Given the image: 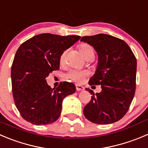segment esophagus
Masks as SVG:
<instances>
[{
  "label": "esophagus",
  "instance_id": "1",
  "mask_svg": "<svg viewBox=\"0 0 148 148\" xmlns=\"http://www.w3.org/2000/svg\"><path fill=\"white\" fill-rule=\"evenodd\" d=\"M76 86V90H77V91H84V87L82 86L76 85V86Z\"/></svg>",
  "mask_w": 148,
  "mask_h": 148
}]
</instances>
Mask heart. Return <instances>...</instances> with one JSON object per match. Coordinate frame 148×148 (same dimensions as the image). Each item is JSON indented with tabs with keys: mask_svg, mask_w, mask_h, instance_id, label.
Returning a JSON list of instances; mask_svg holds the SVG:
<instances>
[{
	"mask_svg": "<svg viewBox=\"0 0 148 148\" xmlns=\"http://www.w3.org/2000/svg\"><path fill=\"white\" fill-rule=\"evenodd\" d=\"M79 51L81 55L86 60L88 59L94 57V51L90 45L86 43H82L79 46ZM66 52L64 51L61 54L60 58V64H64L65 61ZM87 72L86 70H70L67 73H66L65 78L67 79L74 81L75 83H81L84 78L86 76Z\"/></svg>",
	"mask_w": 148,
	"mask_h": 148,
	"instance_id": "heart-1",
	"label": "heart"
}]
</instances>
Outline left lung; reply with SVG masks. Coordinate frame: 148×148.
Here are the masks:
<instances>
[{
	"mask_svg": "<svg viewBox=\"0 0 148 148\" xmlns=\"http://www.w3.org/2000/svg\"><path fill=\"white\" fill-rule=\"evenodd\" d=\"M81 41L94 47L98 55L95 73L89 85H101L102 91L94 94L84 109L86 119L97 124H110L125 115L136 89V60L123 40L106 34L84 36Z\"/></svg>",
	"mask_w": 148,
	"mask_h": 148,
	"instance_id": "obj_1",
	"label": "left lung"
}]
</instances>
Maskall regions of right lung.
Segmentation results:
<instances>
[{"instance_id":"1","label":"right lung","mask_w":148,"mask_h":148,"mask_svg":"<svg viewBox=\"0 0 148 148\" xmlns=\"http://www.w3.org/2000/svg\"><path fill=\"white\" fill-rule=\"evenodd\" d=\"M80 38L43 33L28 39L17 49L11 73L12 91L15 105L27 121L46 125L59 119L63 99L75 92V86L64 81L51 88L46 78L60 69L61 54Z\"/></svg>"}]
</instances>
